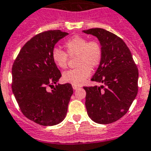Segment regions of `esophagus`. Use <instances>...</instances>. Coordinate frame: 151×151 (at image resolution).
<instances>
[{"label":"esophagus","instance_id":"1","mask_svg":"<svg viewBox=\"0 0 151 151\" xmlns=\"http://www.w3.org/2000/svg\"><path fill=\"white\" fill-rule=\"evenodd\" d=\"M73 89L76 90V89H78V88H79V86H73Z\"/></svg>","mask_w":151,"mask_h":151}]
</instances>
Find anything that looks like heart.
<instances>
[{"label":"heart","mask_w":151,"mask_h":151,"mask_svg":"<svg viewBox=\"0 0 151 151\" xmlns=\"http://www.w3.org/2000/svg\"><path fill=\"white\" fill-rule=\"evenodd\" d=\"M66 52L54 48L52 52V60L60 68H65L68 56L75 57L77 68L66 71L62 74V80L73 86H80L90 76L91 69L99 66L103 58V48L96 40L88 41L81 35H74L64 43Z\"/></svg>","instance_id":"obj_1"}]
</instances>
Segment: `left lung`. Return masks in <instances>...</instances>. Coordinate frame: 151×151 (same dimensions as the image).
Returning <instances> with one entry per match:
<instances>
[{
	"mask_svg": "<svg viewBox=\"0 0 151 151\" xmlns=\"http://www.w3.org/2000/svg\"><path fill=\"white\" fill-rule=\"evenodd\" d=\"M99 39L103 58L91 80L101 86H84L89 117L100 124L116 122L129 110L138 92V68L122 38L103 28L83 31Z\"/></svg>",
	"mask_w": 151,
	"mask_h": 151,
	"instance_id": "left-lung-1",
	"label": "left lung"
}]
</instances>
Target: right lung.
Masks as SVG:
<instances>
[{
  "mask_svg": "<svg viewBox=\"0 0 151 151\" xmlns=\"http://www.w3.org/2000/svg\"><path fill=\"white\" fill-rule=\"evenodd\" d=\"M68 35L51 30L36 35L25 43L12 66V91L21 111L42 126L61 123L73 95L72 85L57 84L62 76L52 58L55 45ZM56 87L48 92V87Z\"/></svg>",
  "mask_w": 151,
  "mask_h": 151,
  "instance_id": "right-lung-1",
  "label": "right lung"
}]
</instances>
